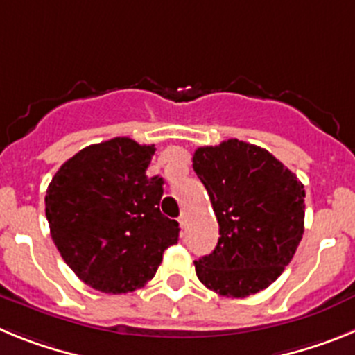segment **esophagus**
<instances>
[{"label":"esophagus","mask_w":355,"mask_h":355,"mask_svg":"<svg viewBox=\"0 0 355 355\" xmlns=\"http://www.w3.org/2000/svg\"><path fill=\"white\" fill-rule=\"evenodd\" d=\"M178 222H180V227L184 229V225H187V218H184V215H181L180 218H178Z\"/></svg>","instance_id":"esophagus-1"}]
</instances>
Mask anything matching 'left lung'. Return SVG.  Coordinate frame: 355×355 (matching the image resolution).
I'll return each instance as SVG.
<instances>
[{
  "label": "left lung",
  "instance_id": "1",
  "mask_svg": "<svg viewBox=\"0 0 355 355\" xmlns=\"http://www.w3.org/2000/svg\"><path fill=\"white\" fill-rule=\"evenodd\" d=\"M193 171L208 190L218 243L193 261L206 288L243 299L270 286L304 234V184L263 147L229 139L193 153Z\"/></svg>",
  "mask_w": 355,
  "mask_h": 355
}]
</instances>
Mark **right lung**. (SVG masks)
Listing matches in <instances>:
<instances>
[{
  "label": "right lung",
  "instance_id": "add662e5",
  "mask_svg": "<svg viewBox=\"0 0 355 355\" xmlns=\"http://www.w3.org/2000/svg\"><path fill=\"white\" fill-rule=\"evenodd\" d=\"M155 146L128 137L85 147L53 175L46 216L56 249L85 284L128 293L155 277L180 224L159 211L163 180L147 178Z\"/></svg>",
  "mask_w": 355,
  "mask_h": 355
}]
</instances>
